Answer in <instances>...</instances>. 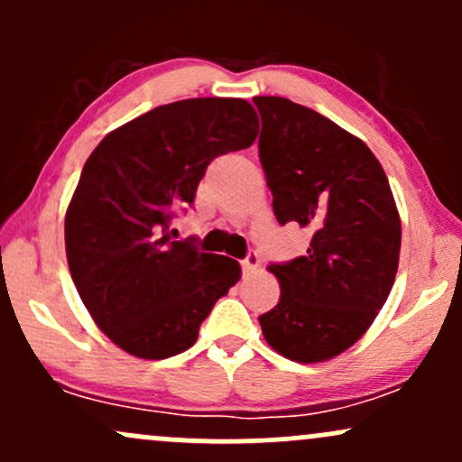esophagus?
Returning <instances> with one entry per match:
<instances>
[{
    "label": "esophagus",
    "mask_w": 462,
    "mask_h": 462,
    "mask_svg": "<svg viewBox=\"0 0 462 462\" xmlns=\"http://www.w3.org/2000/svg\"><path fill=\"white\" fill-rule=\"evenodd\" d=\"M241 267H243V275H252L258 267H261V258H258V254L249 252L245 256V261L241 263Z\"/></svg>",
    "instance_id": "esophagus-1"
}]
</instances>
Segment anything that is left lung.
I'll return each instance as SVG.
<instances>
[{
  "label": "left lung",
  "instance_id": "1",
  "mask_svg": "<svg viewBox=\"0 0 462 462\" xmlns=\"http://www.w3.org/2000/svg\"><path fill=\"white\" fill-rule=\"evenodd\" d=\"M254 104L275 219L312 232L306 256L269 264L282 295L258 321L278 354L321 363L352 347L389 298L400 213L383 164L358 136L286 97Z\"/></svg>",
  "mask_w": 462,
  "mask_h": 462
}]
</instances>
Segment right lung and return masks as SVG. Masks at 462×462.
<instances>
[{
	"label": "right lung",
	"instance_id": "right-lung-1",
	"mask_svg": "<svg viewBox=\"0 0 462 462\" xmlns=\"http://www.w3.org/2000/svg\"><path fill=\"white\" fill-rule=\"evenodd\" d=\"M256 136L245 99L195 97L136 116L88 156L65 217L67 263L93 321L124 352L162 360L189 349L238 282L236 261L171 241L169 221L193 204L213 158Z\"/></svg>",
	"mask_w": 462,
	"mask_h": 462
}]
</instances>
